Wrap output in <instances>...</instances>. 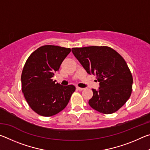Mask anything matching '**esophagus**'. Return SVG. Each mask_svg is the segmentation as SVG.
Listing matches in <instances>:
<instances>
[{"label":"esophagus","mask_w":150,"mask_h":150,"mask_svg":"<svg viewBox=\"0 0 150 150\" xmlns=\"http://www.w3.org/2000/svg\"><path fill=\"white\" fill-rule=\"evenodd\" d=\"M77 89L79 91H83V90H84V88H81V87H77Z\"/></svg>","instance_id":"1"}]
</instances>
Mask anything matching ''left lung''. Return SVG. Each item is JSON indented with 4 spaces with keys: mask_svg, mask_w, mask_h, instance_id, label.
<instances>
[{
    "mask_svg": "<svg viewBox=\"0 0 150 150\" xmlns=\"http://www.w3.org/2000/svg\"><path fill=\"white\" fill-rule=\"evenodd\" d=\"M72 52L88 74L96 75L99 82L98 90L88 104L103 114L117 111L130 98L132 75L123 57L107 46L73 47Z\"/></svg>",
    "mask_w": 150,
    "mask_h": 150,
    "instance_id": "obj_1",
    "label": "left lung"
}]
</instances>
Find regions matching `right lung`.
I'll return each instance as SVG.
<instances>
[{"mask_svg": "<svg viewBox=\"0 0 150 150\" xmlns=\"http://www.w3.org/2000/svg\"><path fill=\"white\" fill-rule=\"evenodd\" d=\"M70 52V48L44 45L34 51L25 63L22 91L30 108L40 115L52 116L59 113L75 91L74 85L63 86L52 79Z\"/></svg>", "mask_w": 150, "mask_h": 150, "instance_id": "right-lung-1", "label": "right lung"}]
</instances>
